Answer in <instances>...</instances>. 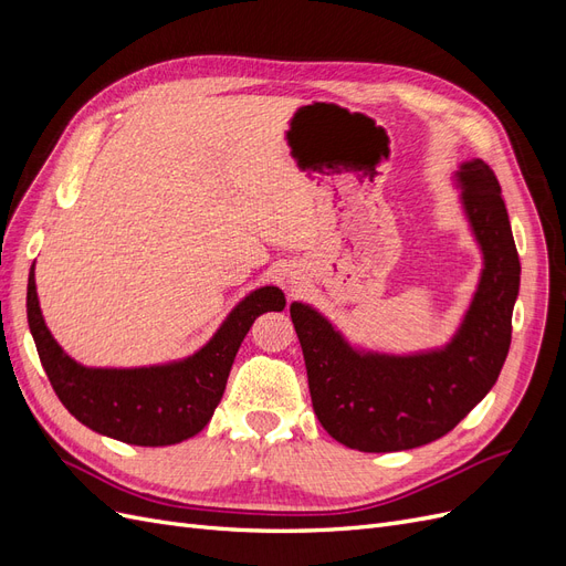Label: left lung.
<instances>
[{
	"mask_svg": "<svg viewBox=\"0 0 566 566\" xmlns=\"http://www.w3.org/2000/svg\"><path fill=\"white\" fill-rule=\"evenodd\" d=\"M458 177L484 271L449 347L416 356L361 354L312 306L290 304L314 413L323 430L349 449L406 451L449 434L486 397L505 364L520 254L493 169L470 160L460 165Z\"/></svg>",
	"mask_w": 566,
	"mask_h": 566,
	"instance_id": "1",
	"label": "left lung"
}]
</instances>
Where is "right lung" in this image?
Segmentation results:
<instances>
[{
    "mask_svg": "<svg viewBox=\"0 0 566 566\" xmlns=\"http://www.w3.org/2000/svg\"><path fill=\"white\" fill-rule=\"evenodd\" d=\"M32 269L28 325L56 397L90 430L134 447H169L198 434L221 401L233 358L254 318L285 306L281 290L266 285L238 304L208 345L186 361L129 370L84 368L46 331Z\"/></svg>",
    "mask_w": 566,
    "mask_h": 566,
    "instance_id": "1",
    "label": "right lung"
}]
</instances>
